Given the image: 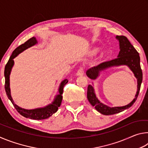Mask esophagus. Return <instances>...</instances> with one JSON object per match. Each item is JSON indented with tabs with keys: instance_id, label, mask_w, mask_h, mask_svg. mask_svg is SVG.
<instances>
[{
	"instance_id": "34e87169",
	"label": "esophagus",
	"mask_w": 148,
	"mask_h": 148,
	"mask_svg": "<svg viewBox=\"0 0 148 148\" xmlns=\"http://www.w3.org/2000/svg\"><path fill=\"white\" fill-rule=\"evenodd\" d=\"M84 74V67H80L78 69V71H77L76 75L77 76H83Z\"/></svg>"
}]
</instances>
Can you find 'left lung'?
I'll list each match as a JSON object with an SVG mask.
<instances>
[{
  "mask_svg": "<svg viewBox=\"0 0 148 148\" xmlns=\"http://www.w3.org/2000/svg\"><path fill=\"white\" fill-rule=\"evenodd\" d=\"M116 38L119 40V53L117 58L112 59L111 61L102 62L98 66L92 67L86 72L87 76L92 79H97L99 76L100 72L104 70L108 69L112 66H117L121 65H127L129 67L134 74V76L137 79V91L135 95L134 99L131 103L124 106L119 107H109L102 104L99 101L95 95L93 87L91 85H89L87 87V99L92 106L95 108L97 111L100 113L108 116V115H113L115 114L119 113V112L124 111L125 110L129 108L132 106L136 101L137 97L138 96L140 86L142 82V71L140 67V58L139 53L134 48L133 46L126 36H116Z\"/></svg>",
  "mask_w": 148,
  "mask_h": 148,
  "instance_id": "1",
  "label": "left lung"
}]
</instances>
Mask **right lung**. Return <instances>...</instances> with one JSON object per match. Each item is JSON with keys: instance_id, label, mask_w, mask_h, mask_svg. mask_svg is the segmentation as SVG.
<instances>
[{"instance_id": "right-lung-1", "label": "right lung", "mask_w": 148, "mask_h": 148, "mask_svg": "<svg viewBox=\"0 0 148 148\" xmlns=\"http://www.w3.org/2000/svg\"><path fill=\"white\" fill-rule=\"evenodd\" d=\"M38 43L36 38L32 37V38H30L27 42H25L24 44L20 45L17 48L14 50L12 53V56L10 57L8 62L5 66L4 69V77H5V91H6V95L8 96V99L10 100L12 103L13 104L15 108L19 113L21 115V116H24L27 118H30L32 119L35 120H42L45 119L51 116L53 114L56 113L58 110V108L61 106L62 97V94L63 92V88L64 86L68 83V79H65L62 81L61 84H60L59 88V94L56 95V98H55L54 101L51 102V104H48L47 106L43 107V108H39L32 109V110H26L22 108H20L14 103V102L12 99L10 94V72L12 71V67L14 64V59L15 57H17L19 53L23 52L24 50L28 49L29 47H31V46H34L35 44Z\"/></svg>"}]
</instances>
